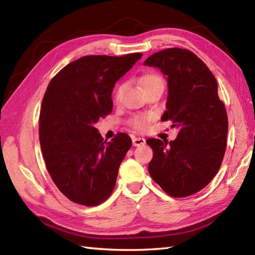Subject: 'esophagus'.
Masks as SVG:
<instances>
[{
	"label": "esophagus",
	"instance_id": "34e87169",
	"mask_svg": "<svg viewBox=\"0 0 255 255\" xmlns=\"http://www.w3.org/2000/svg\"><path fill=\"white\" fill-rule=\"evenodd\" d=\"M145 143L144 138H133L132 139V144L134 147H139V145H143Z\"/></svg>",
	"mask_w": 255,
	"mask_h": 255
}]
</instances>
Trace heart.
Segmentation results:
<instances>
[{
  "label": "heart",
  "instance_id": "1",
  "mask_svg": "<svg viewBox=\"0 0 255 255\" xmlns=\"http://www.w3.org/2000/svg\"><path fill=\"white\" fill-rule=\"evenodd\" d=\"M140 83H141V86L142 89H147L149 88V86H152L154 84H163V80H162V78L160 77V75L158 74H154V73H148L143 75V77L141 78V80H140ZM125 90H126V84H121L118 86V88L116 89V92H115V99L116 101H118L119 99H121L123 93L125 92ZM149 122V117H145V116H142V117H137L134 118L132 121V126L134 128L137 129H144L145 126H147V124Z\"/></svg>",
  "mask_w": 255,
  "mask_h": 255
}]
</instances>
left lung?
I'll return each mask as SVG.
<instances>
[{"mask_svg":"<svg viewBox=\"0 0 255 255\" xmlns=\"http://www.w3.org/2000/svg\"><path fill=\"white\" fill-rule=\"evenodd\" d=\"M144 66L158 68L167 80L166 111L178 134L172 141L150 138L152 180L173 197H186L208 185L223 162L228 117L218 85L207 66L193 52L169 48L153 53Z\"/></svg>","mask_w":255,"mask_h":255,"instance_id":"8db88e82","label":"left lung"}]
</instances>
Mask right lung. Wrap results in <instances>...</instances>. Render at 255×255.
<instances>
[{
    "label": "right lung",
    "mask_w": 255,
    "mask_h": 255,
    "mask_svg": "<svg viewBox=\"0 0 255 255\" xmlns=\"http://www.w3.org/2000/svg\"><path fill=\"white\" fill-rule=\"evenodd\" d=\"M141 57H82L48 85L39 116L41 152L53 183L74 203L100 205L115 187L131 139L122 132L106 142L95 124L112 112L115 83Z\"/></svg>",
    "instance_id": "obj_1"
}]
</instances>
